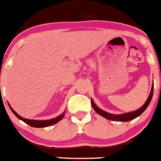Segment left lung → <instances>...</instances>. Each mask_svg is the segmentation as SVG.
Masks as SVG:
<instances>
[{
  "mask_svg": "<svg viewBox=\"0 0 161 161\" xmlns=\"http://www.w3.org/2000/svg\"><path fill=\"white\" fill-rule=\"evenodd\" d=\"M153 85L152 86V89H151L150 94H149V96H148L147 100L145 101V104H144L142 108L137 109V111H131V112L125 113V114H111V113H108L104 111H103L102 109H100V108H99L97 106H96V103H95L92 99L91 103L93 109L95 110V111H96L97 114H99V115L103 116V117L105 118V119H108V120L116 121V122H128V121L133 120V119L138 117L139 115H141V114L145 111V109L148 108V106L149 105V103H150L151 99H152L153 98Z\"/></svg>",
  "mask_w": 161,
  "mask_h": 161,
  "instance_id": "left-lung-1",
  "label": "left lung"
}]
</instances>
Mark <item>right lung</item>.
Segmentation results:
<instances>
[{"label": "right lung", "mask_w": 161, "mask_h": 161, "mask_svg": "<svg viewBox=\"0 0 161 161\" xmlns=\"http://www.w3.org/2000/svg\"><path fill=\"white\" fill-rule=\"evenodd\" d=\"M9 108H10L11 111H13V114L16 116L19 119L22 120L23 122H24L25 123L28 124L29 125L32 126V127H36V128H42V127H47V126H50V125H54L56 124L57 122H58L59 121L62 120V118L64 117L65 115V112L62 113V114H60L59 116L56 117L55 119H48V120H34V119H24V118L21 117L20 115L17 114L13 108H11L10 105L8 104Z\"/></svg>", "instance_id": "right-lung-1"}]
</instances>
